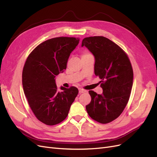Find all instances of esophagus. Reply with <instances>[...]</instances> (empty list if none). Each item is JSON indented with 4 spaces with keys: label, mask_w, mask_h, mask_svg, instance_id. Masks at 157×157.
Returning <instances> with one entry per match:
<instances>
[{
    "label": "esophagus",
    "mask_w": 157,
    "mask_h": 157,
    "mask_svg": "<svg viewBox=\"0 0 157 157\" xmlns=\"http://www.w3.org/2000/svg\"><path fill=\"white\" fill-rule=\"evenodd\" d=\"M78 92H79V94H82V93H84L85 92H86V90H84L82 88H79L78 89Z\"/></svg>",
    "instance_id": "34e87169"
}]
</instances>
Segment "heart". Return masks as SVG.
Segmentation results:
<instances>
[{
    "instance_id": "b5f03b06",
    "label": "heart",
    "mask_w": 157,
    "mask_h": 157,
    "mask_svg": "<svg viewBox=\"0 0 157 157\" xmlns=\"http://www.w3.org/2000/svg\"><path fill=\"white\" fill-rule=\"evenodd\" d=\"M88 55H91V54H90L89 53H88V52H86V53L84 54V55L82 56H88Z\"/></svg>"
}]
</instances>
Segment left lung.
Returning a JSON list of instances; mask_svg holds the SVG:
<instances>
[{"label":"left lung","mask_w":157,"mask_h":157,"mask_svg":"<svg viewBox=\"0 0 157 157\" xmlns=\"http://www.w3.org/2000/svg\"><path fill=\"white\" fill-rule=\"evenodd\" d=\"M84 46L94 56V73L101 80L103 89L102 94L90 90L92 100L86 111L92 119L107 124L121 115L129 100L134 77L132 65L125 52L107 38H84Z\"/></svg>","instance_id":"obj_1"}]
</instances>
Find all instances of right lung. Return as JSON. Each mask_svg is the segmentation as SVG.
Returning <instances> with one entry per match:
<instances>
[{
  "mask_svg": "<svg viewBox=\"0 0 157 157\" xmlns=\"http://www.w3.org/2000/svg\"><path fill=\"white\" fill-rule=\"evenodd\" d=\"M79 38L56 37L42 42L28 56L22 73L23 91L38 120L56 125L67 117L78 93L72 86L58 91L56 77L67 67L69 56Z\"/></svg>",
  "mask_w": 157,
  "mask_h": 157,
  "instance_id": "1",
  "label": "right lung"
}]
</instances>
